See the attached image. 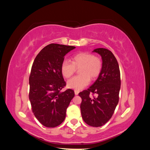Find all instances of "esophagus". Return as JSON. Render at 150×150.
<instances>
[{"mask_svg":"<svg viewBox=\"0 0 150 150\" xmlns=\"http://www.w3.org/2000/svg\"><path fill=\"white\" fill-rule=\"evenodd\" d=\"M79 91L78 90H74V93H75V95H78V94H79Z\"/></svg>","mask_w":150,"mask_h":150,"instance_id":"obj_1","label":"esophagus"}]
</instances>
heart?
<instances>
[{"instance_id":"obj_1","label":"heart","mask_w":150,"mask_h":150,"mask_svg":"<svg viewBox=\"0 0 150 150\" xmlns=\"http://www.w3.org/2000/svg\"><path fill=\"white\" fill-rule=\"evenodd\" d=\"M72 62L64 60L61 66L62 75L69 78L73 75L76 68H79L81 74L73 77L67 81V87L76 90H81L88 86L91 78H96L102 69V61L100 58L88 52H80L72 57Z\"/></svg>"}]
</instances>
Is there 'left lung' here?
I'll list each match as a JSON object with an SVG mask.
<instances>
[{"label": "left lung", "instance_id": "left-lung-1", "mask_svg": "<svg viewBox=\"0 0 150 150\" xmlns=\"http://www.w3.org/2000/svg\"><path fill=\"white\" fill-rule=\"evenodd\" d=\"M102 58V69L98 79L87 90L79 93L82 99L81 112L84 121L93 127H99L111 119L119 101L121 78L119 64L110 50L98 48ZM92 93L93 96L90 94ZM96 95L93 96V94Z\"/></svg>", "mask_w": 150, "mask_h": 150}]
</instances>
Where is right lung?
<instances>
[{
  "instance_id": "obj_1",
  "label": "right lung",
  "mask_w": 150,
  "mask_h": 150,
  "mask_svg": "<svg viewBox=\"0 0 150 150\" xmlns=\"http://www.w3.org/2000/svg\"><path fill=\"white\" fill-rule=\"evenodd\" d=\"M76 47L51 44L35 57L29 76V100L32 110L44 126L54 128L64 121L74 91L61 90L66 84L61 71L64 56Z\"/></svg>"
}]
</instances>
